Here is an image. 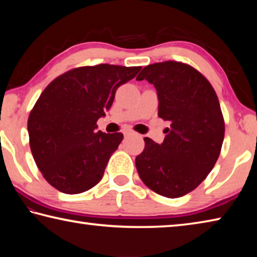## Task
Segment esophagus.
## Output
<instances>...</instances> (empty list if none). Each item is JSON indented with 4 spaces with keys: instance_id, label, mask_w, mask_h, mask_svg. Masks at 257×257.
<instances>
[{
    "instance_id": "obj_1",
    "label": "esophagus",
    "mask_w": 257,
    "mask_h": 257,
    "mask_svg": "<svg viewBox=\"0 0 257 257\" xmlns=\"http://www.w3.org/2000/svg\"><path fill=\"white\" fill-rule=\"evenodd\" d=\"M123 135L125 137H128V136H133V135H135V133H133L132 130H125V132L123 133Z\"/></svg>"
}]
</instances>
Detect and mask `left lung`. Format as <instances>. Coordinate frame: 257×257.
I'll return each instance as SVG.
<instances>
[{
	"label": "left lung",
	"instance_id": "left-lung-1",
	"mask_svg": "<svg viewBox=\"0 0 257 257\" xmlns=\"http://www.w3.org/2000/svg\"><path fill=\"white\" fill-rule=\"evenodd\" d=\"M136 79L154 85L159 116L171 122L162 144L144 138L138 175L156 194L181 197L205 179L220 155L224 121L219 99L201 72L176 61L150 64Z\"/></svg>",
	"mask_w": 257,
	"mask_h": 257
}]
</instances>
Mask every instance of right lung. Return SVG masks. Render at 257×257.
<instances>
[{
    "label": "right lung",
    "instance_id": "1",
    "mask_svg": "<svg viewBox=\"0 0 257 257\" xmlns=\"http://www.w3.org/2000/svg\"><path fill=\"white\" fill-rule=\"evenodd\" d=\"M141 67L98 64L72 69L51 82L28 118L29 144L43 177L64 194H80L97 185L121 133L98 130L97 120L115 90L136 77Z\"/></svg>",
    "mask_w": 257,
    "mask_h": 257
}]
</instances>
